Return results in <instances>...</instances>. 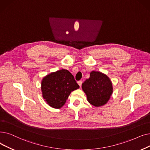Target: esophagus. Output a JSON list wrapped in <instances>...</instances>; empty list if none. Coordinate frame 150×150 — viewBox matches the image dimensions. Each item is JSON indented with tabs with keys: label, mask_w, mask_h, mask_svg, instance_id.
I'll return each instance as SVG.
<instances>
[{
	"label": "esophagus",
	"mask_w": 150,
	"mask_h": 150,
	"mask_svg": "<svg viewBox=\"0 0 150 150\" xmlns=\"http://www.w3.org/2000/svg\"><path fill=\"white\" fill-rule=\"evenodd\" d=\"M77 83L78 84H79V86L81 87V85H82V82L81 81H78L77 82Z\"/></svg>",
	"instance_id": "34e87169"
}]
</instances>
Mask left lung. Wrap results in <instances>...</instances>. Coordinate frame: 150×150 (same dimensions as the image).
I'll list each match as a JSON object with an SVG mask.
<instances>
[{"label":"left lung","instance_id":"1","mask_svg":"<svg viewBox=\"0 0 150 150\" xmlns=\"http://www.w3.org/2000/svg\"><path fill=\"white\" fill-rule=\"evenodd\" d=\"M82 88L87 95V101L95 107L108 102L113 93L112 83L106 74L99 71H91L90 77L82 84Z\"/></svg>","mask_w":150,"mask_h":150}]
</instances>
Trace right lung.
Masks as SVG:
<instances>
[{
  "instance_id": "obj_1",
  "label": "right lung",
  "mask_w": 150,
  "mask_h": 150,
  "mask_svg": "<svg viewBox=\"0 0 150 150\" xmlns=\"http://www.w3.org/2000/svg\"><path fill=\"white\" fill-rule=\"evenodd\" d=\"M42 98L55 109L65 104L71 92L79 88L74 77L68 70L62 69L46 76L41 81Z\"/></svg>"
}]
</instances>
